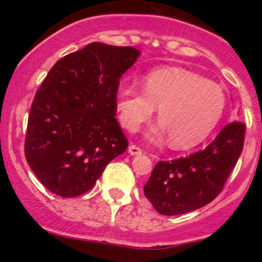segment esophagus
I'll use <instances>...</instances> for the list:
<instances>
[{"instance_id": "esophagus-1", "label": "esophagus", "mask_w": 262, "mask_h": 262, "mask_svg": "<svg viewBox=\"0 0 262 262\" xmlns=\"http://www.w3.org/2000/svg\"><path fill=\"white\" fill-rule=\"evenodd\" d=\"M129 153H130L132 156H138V155H142V149L139 148L138 146H136V144H130L128 148Z\"/></svg>"}]
</instances>
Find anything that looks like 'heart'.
I'll return each instance as SVG.
<instances>
[{
  "label": "heart",
  "instance_id": "obj_1",
  "mask_svg": "<svg viewBox=\"0 0 262 262\" xmlns=\"http://www.w3.org/2000/svg\"><path fill=\"white\" fill-rule=\"evenodd\" d=\"M143 89L141 91L125 83L118 87L119 121L126 130L136 132L158 107L161 123L149 132V137L168 134L171 146L178 149L204 141L226 109V95L221 86L184 68H160L147 73Z\"/></svg>",
  "mask_w": 262,
  "mask_h": 262
}]
</instances>
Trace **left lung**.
<instances>
[{"label":"left lung","mask_w":262,"mask_h":262,"mask_svg":"<svg viewBox=\"0 0 262 262\" xmlns=\"http://www.w3.org/2000/svg\"><path fill=\"white\" fill-rule=\"evenodd\" d=\"M245 132L244 123L232 121L204 149L157 162L144 185L153 208L163 215H178L209 204L222 192L241 156Z\"/></svg>","instance_id":"1"}]
</instances>
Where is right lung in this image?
I'll list each match as a JSON object with an SVG mask.
<instances>
[{
  "mask_svg": "<svg viewBox=\"0 0 262 262\" xmlns=\"http://www.w3.org/2000/svg\"><path fill=\"white\" fill-rule=\"evenodd\" d=\"M138 55L133 47L95 41L50 68L31 104L25 137L26 161L49 191L84 194L125 152L115 94Z\"/></svg>",
  "mask_w": 262,
  "mask_h": 262,
  "instance_id": "add662e5",
  "label": "right lung"
}]
</instances>
